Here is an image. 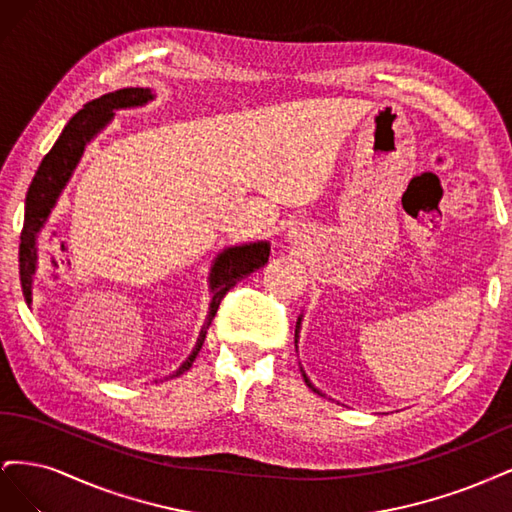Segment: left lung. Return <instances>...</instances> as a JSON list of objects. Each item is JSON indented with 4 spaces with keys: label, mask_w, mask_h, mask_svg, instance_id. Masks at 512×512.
Instances as JSON below:
<instances>
[{
    "label": "left lung",
    "mask_w": 512,
    "mask_h": 512,
    "mask_svg": "<svg viewBox=\"0 0 512 512\" xmlns=\"http://www.w3.org/2000/svg\"><path fill=\"white\" fill-rule=\"evenodd\" d=\"M301 322H303V316H299V320H297V327H294V348H299V333H301ZM301 374H303V380H305V384L309 386V389H312L314 393H318V395H322L324 397V393L322 391H318L316 386L312 384V380L307 378V374L303 371V367H301Z\"/></svg>",
    "instance_id": "obj_1"
}]
</instances>
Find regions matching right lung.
<instances>
[{"label": "right lung", "instance_id": "obj_1", "mask_svg": "<svg viewBox=\"0 0 512 512\" xmlns=\"http://www.w3.org/2000/svg\"><path fill=\"white\" fill-rule=\"evenodd\" d=\"M153 98H156V94H153L149 87H123L87 102L81 111L68 121V126L61 130L53 149L46 153L44 160L40 162L36 177L32 185H29L27 196H25V222H23L21 245H19V273H21V286H23L27 303H32L34 275L38 271V235L44 228V224L49 222L51 211L55 209L61 192H64V188L68 185L74 168L79 166L85 147L94 141L108 123L113 121L115 111H121V108L145 106ZM269 254H271L269 241H254V243L224 247V250L218 254V258L213 260L211 271H209V292L213 297L209 303L205 324L200 327L196 344L188 359L179 365L177 371L166 376V380L177 378L183 374V371H188L192 367L200 348H203L209 324L215 318V314H218V307H220V301L224 299V294L232 286H237V282H241L243 277L254 273L260 267H265Z\"/></svg>", "mask_w": 512, "mask_h": 512}]
</instances>
